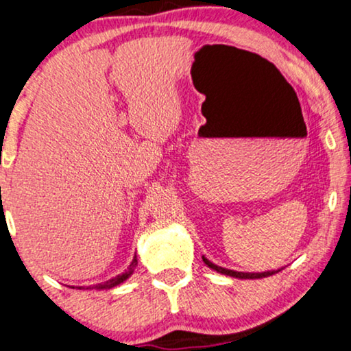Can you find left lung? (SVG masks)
<instances>
[{
  "instance_id": "obj_1",
  "label": "left lung",
  "mask_w": 351,
  "mask_h": 351,
  "mask_svg": "<svg viewBox=\"0 0 351 351\" xmlns=\"http://www.w3.org/2000/svg\"><path fill=\"white\" fill-rule=\"evenodd\" d=\"M202 261H204L206 265H208L209 268H213L214 271L221 273V274H227V276H232V278H240V280H260V278H267V276H271V274L278 273L280 269H271V271H263V273H243V271H234V269H227V268H222V267H217V265H214L213 261H209L206 256H202Z\"/></svg>"
}]
</instances>
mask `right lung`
I'll return each mask as SVG.
<instances>
[{
    "label": "right lung",
    "instance_id": "1",
    "mask_svg": "<svg viewBox=\"0 0 351 351\" xmlns=\"http://www.w3.org/2000/svg\"><path fill=\"white\" fill-rule=\"evenodd\" d=\"M135 267H137V255H134V258H132V261H130L129 268L125 269L124 273L117 274L116 278H112V280L106 281L104 285H96V286H93V288L90 286V288H86V289H111V288H116V286H119L121 282H124L125 280H129V278L132 276ZM73 288H75V286H73ZM78 288H82V286H78Z\"/></svg>",
    "mask_w": 351,
    "mask_h": 351
}]
</instances>
